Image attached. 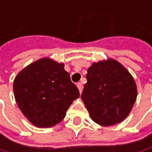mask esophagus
<instances>
[{
	"mask_svg": "<svg viewBox=\"0 0 152 152\" xmlns=\"http://www.w3.org/2000/svg\"><path fill=\"white\" fill-rule=\"evenodd\" d=\"M76 85H77V88H78V90L80 91V93H82V91H83V83H78Z\"/></svg>",
	"mask_w": 152,
	"mask_h": 152,
	"instance_id": "1",
	"label": "esophagus"
}]
</instances>
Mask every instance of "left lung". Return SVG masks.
<instances>
[{
	"mask_svg": "<svg viewBox=\"0 0 152 152\" xmlns=\"http://www.w3.org/2000/svg\"><path fill=\"white\" fill-rule=\"evenodd\" d=\"M81 98L91 118L110 126L129 115L137 98V85L128 70L114 59L93 63Z\"/></svg>",
	"mask_w": 152,
	"mask_h": 152,
	"instance_id": "8db88e82",
	"label": "left lung"
}]
</instances>
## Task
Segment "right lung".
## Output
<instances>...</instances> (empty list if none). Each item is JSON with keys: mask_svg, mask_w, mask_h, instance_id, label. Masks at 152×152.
I'll return each mask as SVG.
<instances>
[{"mask_svg": "<svg viewBox=\"0 0 152 152\" xmlns=\"http://www.w3.org/2000/svg\"><path fill=\"white\" fill-rule=\"evenodd\" d=\"M15 102L22 114L36 127L59 124L80 93L64 64L49 58L32 62L14 81Z\"/></svg>", "mask_w": 152, "mask_h": 152, "instance_id": "add662e5", "label": "right lung"}]
</instances>
